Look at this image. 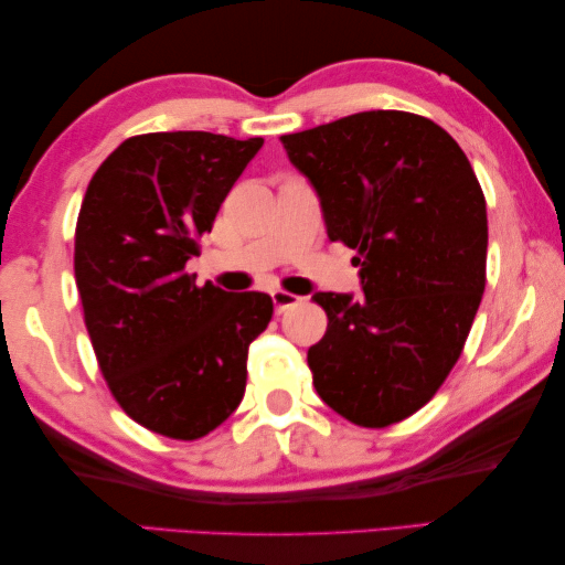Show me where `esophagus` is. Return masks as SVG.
I'll return each instance as SVG.
<instances>
[{"mask_svg":"<svg viewBox=\"0 0 565 565\" xmlns=\"http://www.w3.org/2000/svg\"><path fill=\"white\" fill-rule=\"evenodd\" d=\"M270 298H273V305L277 312H285L288 308H292V305H298L302 300V298H298V295L285 292V290H273Z\"/></svg>","mask_w":565,"mask_h":565,"instance_id":"obj_1","label":"esophagus"}]
</instances>
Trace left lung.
Here are the masks:
<instances>
[{
  "instance_id": "1",
  "label": "left lung",
  "mask_w": 565,
  "mask_h": 565,
  "mask_svg": "<svg viewBox=\"0 0 565 565\" xmlns=\"http://www.w3.org/2000/svg\"><path fill=\"white\" fill-rule=\"evenodd\" d=\"M320 200L328 237L355 249L363 295L316 292L328 330L312 385L363 428L408 418L460 358L486 290V198L458 142L430 119L370 109L282 135Z\"/></svg>"
}]
</instances>
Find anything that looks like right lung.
<instances>
[{"label":"right lung","instance_id":"right-lung-1","mask_svg":"<svg viewBox=\"0 0 565 565\" xmlns=\"http://www.w3.org/2000/svg\"><path fill=\"white\" fill-rule=\"evenodd\" d=\"M263 137H129L82 200L74 280L102 375L129 418L195 440L243 401L247 348L273 318L265 292H225L184 273Z\"/></svg>","mask_w":565,"mask_h":565}]
</instances>
